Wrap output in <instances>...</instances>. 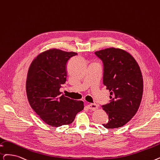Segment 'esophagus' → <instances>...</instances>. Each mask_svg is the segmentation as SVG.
Here are the masks:
<instances>
[{"mask_svg":"<svg viewBox=\"0 0 160 160\" xmlns=\"http://www.w3.org/2000/svg\"><path fill=\"white\" fill-rule=\"evenodd\" d=\"M88 108L89 109V110H97V108H99V106L97 105V104H95V103H91V104H89V105H88L87 106Z\"/></svg>","mask_w":160,"mask_h":160,"instance_id":"esophagus-1","label":"esophagus"}]
</instances>
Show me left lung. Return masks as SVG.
Segmentation results:
<instances>
[{"label": "left lung", "instance_id": "8db88e82", "mask_svg": "<svg viewBox=\"0 0 160 160\" xmlns=\"http://www.w3.org/2000/svg\"><path fill=\"white\" fill-rule=\"evenodd\" d=\"M103 62V84L109 90L110 102L102 106L108 116L102 126L107 129L123 126L140 107L143 78L139 65L128 52L108 48L95 52Z\"/></svg>", "mask_w": 160, "mask_h": 160}]
</instances>
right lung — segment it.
<instances>
[{
	"instance_id": "1",
	"label": "right lung",
	"mask_w": 160,
	"mask_h": 160,
	"mask_svg": "<svg viewBox=\"0 0 160 160\" xmlns=\"http://www.w3.org/2000/svg\"><path fill=\"white\" fill-rule=\"evenodd\" d=\"M77 55L52 48L33 59L29 68L26 92L31 108L46 123L59 127L71 123L84 109L82 101L61 95V85L66 82L68 60Z\"/></svg>"
}]
</instances>
